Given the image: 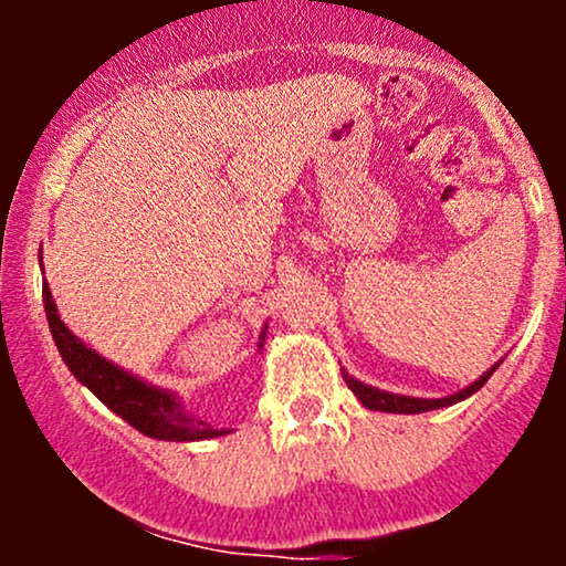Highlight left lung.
Instances as JSON below:
<instances>
[{"mask_svg":"<svg viewBox=\"0 0 566 566\" xmlns=\"http://www.w3.org/2000/svg\"><path fill=\"white\" fill-rule=\"evenodd\" d=\"M503 361V359H500ZM492 365L486 373L482 375V378H476L471 382V386L460 388V391H454L450 396H441V399H418V396H405V394H391V391H380V388L375 386H367V382L356 380L354 375H348L346 369H343V380H346V386L354 391L356 399L361 401L367 409H378V412H399V415H418V412H431V409H441V407H452L458 405V401L469 399V396H473L479 391V388L484 386L486 380H490V375L495 373V369L500 367Z\"/></svg>","mask_w":566,"mask_h":566,"instance_id":"left-lung-1","label":"left lung"}]
</instances>
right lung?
Returning <instances> with one entry per match:
<instances>
[{
  "label": "right lung",
  "mask_w": 566,
  "mask_h": 566,
  "mask_svg": "<svg viewBox=\"0 0 566 566\" xmlns=\"http://www.w3.org/2000/svg\"><path fill=\"white\" fill-rule=\"evenodd\" d=\"M42 301L44 314H48L50 322V333H53L55 346L61 350L71 375L84 388H90L112 412L119 415L122 420H127L135 431H140L143 437L159 441H201L231 433V428H216L199 420L197 415L188 412L178 394L151 386V382L138 378V375L127 373L125 367L108 361L106 356L90 348L82 337L71 333L61 316H57V305L48 282H42ZM265 329H269V324H263V333L258 337V348H263Z\"/></svg>",
  "instance_id": "add662e5"
}]
</instances>
